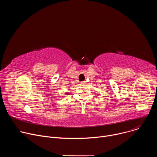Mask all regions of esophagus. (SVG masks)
<instances>
[{"label": "esophagus", "mask_w": 157, "mask_h": 157, "mask_svg": "<svg viewBox=\"0 0 157 157\" xmlns=\"http://www.w3.org/2000/svg\"><path fill=\"white\" fill-rule=\"evenodd\" d=\"M86 83V81H85L81 82V84H82V85H84Z\"/></svg>", "instance_id": "esophagus-1"}]
</instances>
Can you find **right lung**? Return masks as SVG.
Listing matches in <instances>:
<instances>
[{"instance_id":"add662e5","label":"right lung","mask_w":157,"mask_h":157,"mask_svg":"<svg viewBox=\"0 0 157 157\" xmlns=\"http://www.w3.org/2000/svg\"><path fill=\"white\" fill-rule=\"evenodd\" d=\"M66 94H67V95H68V94H67V93H66Z\"/></svg>"}]
</instances>
